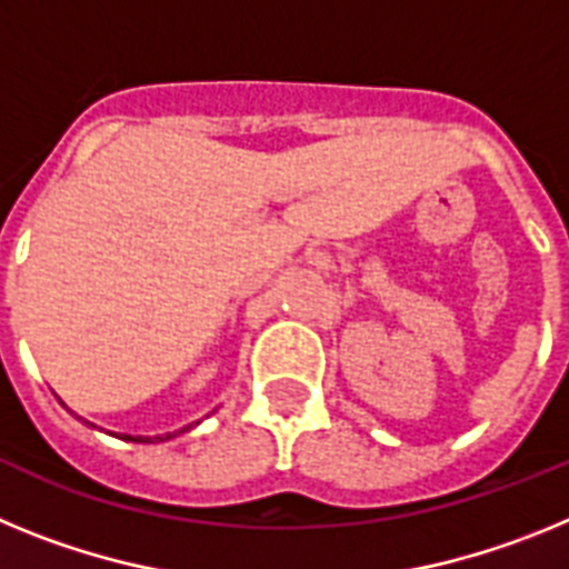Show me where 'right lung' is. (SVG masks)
I'll list each match as a JSON object with an SVG mask.
<instances>
[{"label": "right lung", "instance_id": "add662e5", "mask_svg": "<svg viewBox=\"0 0 569 569\" xmlns=\"http://www.w3.org/2000/svg\"><path fill=\"white\" fill-rule=\"evenodd\" d=\"M184 430H190V427H182L179 433H184ZM173 436H176V433H164V436H153V439H142V436H139V439H130V436H128V439H130V441H168V439H173Z\"/></svg>", "mask_w": 569, "mask_h": 569}]
</instances>
